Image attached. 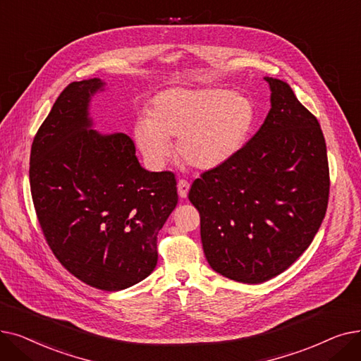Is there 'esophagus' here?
<instances>
[{
	"label": "esophagus",
	"mask_w": 361,
	"mask_h": 361,
	"mask_svg": "<svg viewBox=\"0 0 361 361\" xmlns=\"http://www.w3.org/2000/svg\"><path fill=\"white\" fill-rule=\"evenodd\" d=\"M188 191H190V182L185 179H179L178 182V194L180 198H186L188 197Z\"/></svg>",
	"instance_id": "1"
}]
</instances>
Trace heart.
<instances>
[{
  "label": "heart",
  "mask_w": 361,
  "mask_h": 361,
  "mask_svg": "<svg viewBox=\"0 0 361 361\" xmlns=\"http://www.w3.org/2000/svg\"><path fill=\"white\" fill-rule=\"evenodd\" d=\"M148 113L136 123L135 140L156 169L170 157V138H178L186 164L201 170L225 164L244 147L255 120L245 95L221 88H169L151 99Z\"/></svg>",
  "instance_id": "obj_1"
}]
</instances>
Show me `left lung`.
<instances>
[{
  "mask_svg": "<svg viewBox=\"0 0 361 361\" xmlns=\"http://www.w3.org/2000/svg\"><path fill=\"white\" fill-rule=\"evenodd\" d=\"M270 111L233 159L204 171L188 198L213 270L236 282L278 276L312 244L328 209L329 166L317 118L283 80L264 78Z\"/></svg>",
  "mask_w": 361,
  "mask_h": 361,
  "instance_id": "obj_1",
  "label": "left lung"
}]
</instances>
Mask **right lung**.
I'll use <instances>...</instances> for the list:
<instances>
[{
  "mask_svg": "<svg viewBox=\"0 0 361 361\" xmlns=\"http://www.w3.org/2000/svg\"><path fill=\"white\" fill-rule=\"evenodd\" d=\"M98 78L72 82L30 149V192L47 243L82 282L122 290L156 269L157 235L178 204L171 171H148L126 133L92 129Z\"/></svg>",
  "mask_w": 361,
  "mask_h": 361,
  "instance_id": "add662e5",
  "label": "right lung"
}]
</instances>
